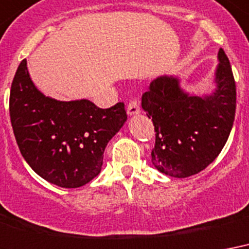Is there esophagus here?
Instances as JSON below:
<instances>
[{
	"mask_svg": "<svg viewBox=\"0 0 249 249\" xmlns=\"http://www.w3.org/2000/svg\"><path fill=\"white\" fill-rule=\"evenodd\" d=\"M140 113V107H139V101L136 98L134 100H131L128 105H127V114L130 115H136Z\"/></svg>",
	"mask_w": 249,
	"mask_h": 249,
	"instance_id": "34e87169",
	"label": "esophagus"
}]
</instances>
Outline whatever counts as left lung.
I'll use <instances>...</instances> for the list:
<instances>
[{"label": "left lung", "instance_id": "obj_1", "mask_svg": "<svg viewBox=\"0 0 249 249\" xmlns=\"http://www.w3.org/2000/svg\"><path fill=\"white\" fill-rule=\"evenodd\" d=\"M218 61L212 94L187 93L171 75L155 79L142 93V107L156 131L152 163L163 174L174 178L197 174L226 144L235 118L236 88L223 49H219Z\"/></svg>", "mask_w": 249, "mask_h": 249}]
</instances>
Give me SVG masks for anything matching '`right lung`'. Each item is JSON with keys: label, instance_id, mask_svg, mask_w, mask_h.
<instances>
[{"label": "right lung", "instance_id": "obj_1", "mask_svg": "<svg viewBox=\"0 0 249 249\" xmlns=\"http://www.w3.org/2000/svg\"><path fill=\"white\" fill-rule=\"evenodd\" d=\"M10 119L31 169L55 186L78 188L100 174L104 151L127 114L123 103L100 109L89 100L46 97L35 87L23 59L11 83Z\"/></svg>", "mask_w": 249, "mask_h": 249}]
</instances>
